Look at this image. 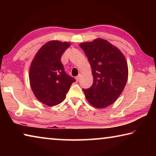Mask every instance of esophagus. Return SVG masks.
<instances>
[{
  "mask_svg": "<svg viewBox=\"0 0 156 156\" xmlns=\"http://www.w3.org/2000/svg\"><path fill=\"white\" fill-rule=\"evenodd\" d=\"M80 73H79L78 76H76V80H77V81H78L79 80H80Z\"/></svg>",
  "mask_w": 156,
  "mask_h": 156,
  "instance_id": "esophagus-1",
  "label": "esophagus"
}]
</instances>
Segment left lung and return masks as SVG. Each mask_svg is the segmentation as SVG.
Listing matches in <instances>:
<instances>
[{
  "mask_svg": "<svg viewBox=\"0 0 156 156\" xmlns=\"http://www.w3.org/2000/svg\"><path fill=\"white\" fill-rule=\"evenodd\" d=\"M87 57L91 67L93 84L83 89L92 106L102 109L114 102L125 89L128 78L125 57L109 41L96 38L79 44Z\"/></svg>",
  "mask_w": 156,
  "mask_h": 156,
  "instance_id": "8db88e82",
  "label": "left lung"
}]
</instances>
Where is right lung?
<instances>
[{
  "label": "right lung",
  "mask_w": 156,
  "mask_h": 156,
  "mask_svg": "<svg viewBox=\"0 0 156 156\" xmlns=\"http://www.w3.org/2000/svg\"><path fill=\"white\" fill-rule=\"evenodd\" d=\"M70 45L67 42H47L36 53L31 63L29 73L31 88L36 98L47 106L61 103L76 81L65 73L60 60Z\"/></svg>",
  "instance_id": "1"
}]
</instances>
